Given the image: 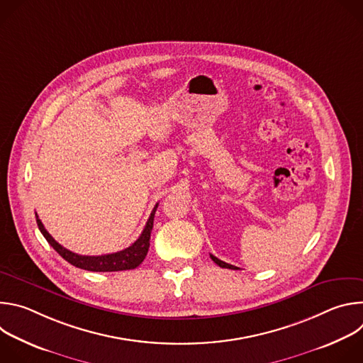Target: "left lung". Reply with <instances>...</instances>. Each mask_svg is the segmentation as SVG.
Wrapping results in <instances>:
<instances>
[{
	"label": "left lung",
	"instance_id": "obj_1",
	"mask_svg": "<svg viewBox=\"0 0 363 363\" xmlns=\"http://www.w3.org/2000/svg\"><path fill=\"white\" fill-rule=\"evenodd\" d=\"M210 257L213 258V262H214L216 264H218L220 267H223V269H231V270H237V267H235V266H231V264H228V263H224V262H221L220 258H217L216 255L210 254Z\"/></svg>",
	"mask_w": 363,
	"mask_h": 363
}]
</instances>
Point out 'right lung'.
Wrapping results in <instances>:
<instances>
[{
    "instance_id": "obj_1",
    "label": "right lung",
    "mask_w": 363,
    "mask_h": 363,
    "mask_svg": "<svg viewBox=\"0 0 363 363\" xmlns=\"http://www.w3.org/2000/svg\"><path fill=\"white\" fill-rule=\"evenodd\" d=\"M158 208V203L153 206V210L146 221V225L140 234V237L128 248L112 252V254H105V255H80L76 254L63 245H60L53 237L48 234V231L44 228L43 223L38 220V216H35L38 230L47 240V242L53 247L66 262L73 264L74 267L87 270V272H122V270H132L136 269L143 260L147 254L149 250V240H150V233L153 227V217L155 211Z\"/></svg>"
}]
</instances>
